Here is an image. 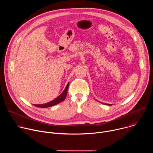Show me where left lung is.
Returning a JSON list of instances; mask_svg holds the SVG:
<instances>
[{
	"mask_svg": "<svg viewBox=\"0 0 153 153\" xmlns=\"http://www.w3.org/2000/svg\"><path fill=\"white\" fill-rule=\"evenodd\" d=\"M103 104H105V105H112L111 104H108V103H103Z\"/></svg>",
	"mask_w": 153,
	"mask_h": 153,
	"instance_id": "obj_1",
	"label": "left lung"
}]
</instances>
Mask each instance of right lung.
Returning <instances> with one entry per match:
<instances>
[{
	"label": "right lung",
	"instance_id": "obj_1",
	"mask_svg": "<svg viewBox=\"0 0 153 153\" xmlns=\"http://www.w3.org/2000/svg\"><path fill=\"white\" fill-rule=\"evenodd\" d=\"M68 86H69V82L67 84V86L65 87L64 91L61 93V94L59 95L56 99H54L53 100L50 101V102H49L48 103H46L39 104V105H34L36 106L39 107V108H48V107H51V106H54V105L60 103L61 102L64 100L66 98V97H67V92H68Z\"/></svg>",
	"mask_w": 153,
	"mask_h": 153
}]
</instances>
